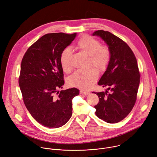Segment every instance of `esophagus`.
Here are the masks:
<instances>
[{"instance_id":"34e87169","label":"esophagus","mask_w":157,"mask_h":157,"mask_svg":"<svg viewBox=\"0 0 157 157\" xmlns=\"http://www.w3.org/2000/svg\"><path fill=\"white\" fill-rule=\"evenodd\" d=\"M80 94H84V95H87V94H90V92H88V91H80Z\"/></svg>"}]
</instances>
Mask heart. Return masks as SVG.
<instances>
[{
    "instance_id": "obj_1",
    "label": "heart",
    "mask_w": 157,
    "mask_h": 157,
    "mask_svg": "<svg viewBox=\"0 0 157 157\" xmlns=\"http://www.w3.org/2000/svg\"><path fill=\"white\" fill-rule=\"evenodd\" d=\"M76 47L90 56V66L92 65L100 71H105L108 66L111 59V51L107 46L101 45V42L98 39L88 35H83L77 41ZM71 54L72 52L69 48H64L60 54V64L66 73H69L72 69ZM98 77V73L94 68L78 70L68 78L67 83L71 86L88 90L93 86Z\"/></svg>"
}]
</instances>
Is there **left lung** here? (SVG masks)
Segmentation results:
<instances>
[{
  "instance_id": "1",
  "label": "left lung",
  "mask_w": 157,
  "mask_h": 157,
  "mask_svg": "<svg viewBox=\"0 0 157 157\" xmlns=\"http://www.w3.org/2000/svg\"><path fill=\"white\" fill-rule=\"evenodd\" d=\"M93 35L101 37L111 51L110 62L98 84L108 86L111 92H93L99 97L96 115L108 123H118L131 112L136 101L140 81L137 61L129 46L115 35L103 30Z\"/></svg>"
}]
</instances>
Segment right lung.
I'll list each match as a JSON object with an SVG mask.
<instances>
[{"label":"right lung","mask_w":157,"mask_h":157,"mask_svg":"<svg viewBox=\"0 0 157 157\" xmlns=\"http://www.w3.org/2000/svg\"><path fill=\"white\" fill-rule=\"evenodd\" d=\"M76 36L46 34L28 48L21 61L19 84L23 101L32 117L48 128H59L69 121L72 99L79 93L75 88L58 91L64 84L60 54Z\"/></svg>","instance_id":"add662e5"}]
</instances>
